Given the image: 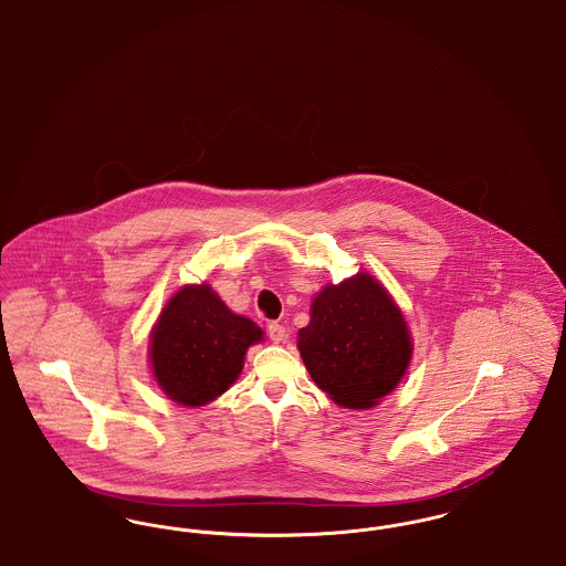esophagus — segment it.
Listing matches in <instances>:
<instances>
[{
	"label": "esophagus",
	"instance_id": "esophagus-1",
	"mask_svg": "<svg viewBox=\"0 0 566 566\" xmlns=\"http://www.w3.org/2000/svg\"><path fill=\"white\" fill-rule=\"evenodd\" d=\"M268 333H270V339L273 344H280V342H284V337H286V328L280 323H270Z\"/></svg>",
	"mask_w": 566,
	"mask_h": 566
}]
</instances>
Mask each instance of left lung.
I'll return each mask as SVG.
<instances>
[{
	"instance_id": "left-lung-1",
	"label": "left lung",
	"mask_w": 566,
	"mask_h": 566,
	"mask_svg": "<svg viewBox=\"0 0 566 566\" xmlns=\"http://www.w3.org/2000/svg\"><path fill=\"white\" fill-rule=\"evenodd\" d=\"M296 348L316 386L348 409H369L392 392L413 352L399 305L365 271L314 296Z\"/></svg>"
}]
</instances>
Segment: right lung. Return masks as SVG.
Here are the masks:
<instances>
[{
  "instance_id": "1",
  "label": "right lung",
  "mask_w": 566,
  "mask_h": 566,
  "mask_svg": "<svg viewBox=\"0 0 566 566\" xmlns=\"http://www.w3.org/2000/svg\"><path fill=\"white\" fill-rule=\"evenodd\" d=\"M261 339V326L233 314L210 284L182 286L153 326V376L176 403H212L235 384L245 350Z\"/></svg>"
}]
</instances>
